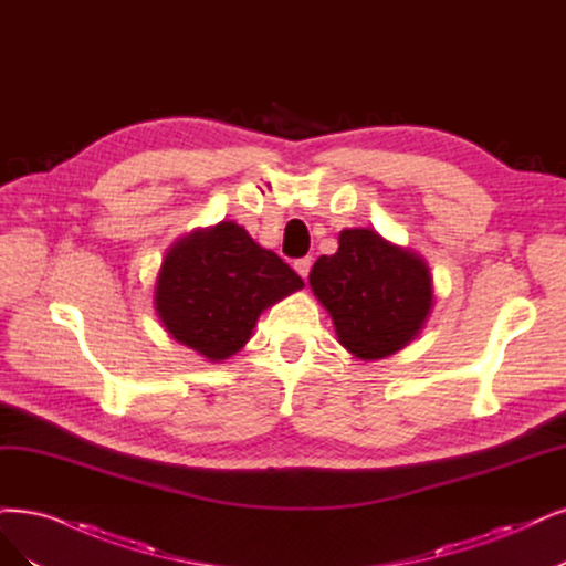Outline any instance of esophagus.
<instances>
[{"label": "esophagus", "mask_w": 566, "mask_h": 566, "mask_svg": "<svg viewBox=\"0 0 566 566\" xmlns=\"http://www.w3.org/2000/svg\"><path fill=\"white\" fill-rule=\"evenodd\" d=\"M294 268H296V272L298 275L305 280L307 275H310V268H312V259L310 256H303V259H296L294 261Z\"/></svg>", "instance_id": "1"}]
</instances>
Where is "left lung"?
Returning a JSON list of instances; mask_svg holds the SVG:
<instances>
[{
  "instance_id": "1",
  "label": "left lung",
  "mask_w": 566,
  "mask_h": 566,
  "mask_svg": "<svg viewBox=\"0 0 566 566\" xmlns=\"http://www.w3.org/2000/svg\"><path fill=\"white\" fill-rule=\"evenodd\" d=\"M310 286L331 315L338 343L364 361L403 349L433 305L427 261L370 228L343 230L336 254L312 265Z\"/></svg>"
}]
</instances>
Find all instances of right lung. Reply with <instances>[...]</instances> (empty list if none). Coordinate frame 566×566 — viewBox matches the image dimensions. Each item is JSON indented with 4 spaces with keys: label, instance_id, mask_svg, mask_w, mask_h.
<instances>
[{
    "label": "right lung",
    "instance_id": "1",
    "mask_svg": "<svg viewBox=\"0 0 566 566\" xmlns=\"http://www.w3.org/2000/svg\"><path fill=\"white\" fill-rule=\"evenodd\" d=\"M303 286L275 251L233 221L193 230L165 254L156 312L170 336L209 361H223L251 338L261 312Z\"/></svg>",
    "mask_w": 566,
    "mask_h": 566
}]
</instances>
